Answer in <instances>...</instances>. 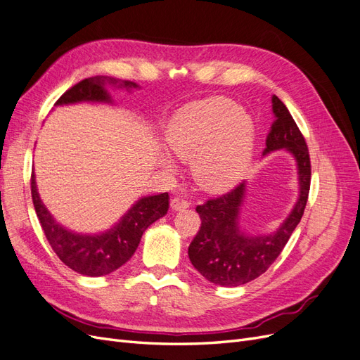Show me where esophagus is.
Returning <instances> with one entry per match:
<instances>
[{
  "label": "esophagus",
  "mask_w": 360,
  "mask_h": 360,
  "mask_svg": "<svg viewBox=\"0 0 360 360\" xmlns=\"http://www.w3.org/2000/svg\"><path fill=\"white\" fill-rule=\"evenodd\" d=\"M189 205H191V202L188 200L181 198V197H174L171 200V209L172 210H184V209H188Z\"/></svg>",
  "instance_id": "34e87169"
}]
</instances>
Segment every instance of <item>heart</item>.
<instances>
[{
    "mask_svg": "<svg viewBox=\"0 0 360 360\" xmlns=\"http://www.w3.org/2000/svg\"><path fill=\"white\" fill-rule=\"evenodd\" d=\"M167 144L181 160H191L198 186L210 192L233 188L246 174L254 150L250 117L224 97L188 105L171 120ZM168 169L174 163L163 158Z\"/></svg>",
    "mask_w": 360,
    "mask_h": 360,
    "instance_id": "b5f03b06",
    "label": "heart"
}]
</instances>
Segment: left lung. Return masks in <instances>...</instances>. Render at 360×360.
<instances>
[{"label": "left lung", "mask_w": 360, "mask_h": 360, "mask_svg": "<svg viewBox=\"0 0 360 360\" xmlns=\"http://www.w3.org/2000/svg\"><path fill=\"white\" fill-rule=\"evenodd\" d=\"M275 122L266 138L263 156L276 150L292 155L297 165L299 197L287 219L270 234L250 236L240 230V210L246 183L233 191L197 205L201 226L189 245L192 266L216 285L238 287L254 281L274 264L299 225L311 186V160L308 146L287 106L271 97Z\"/></svg>", "instance_id": "obj_1"}]
</instances>
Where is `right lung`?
I'll return each mask as SVG.
<instances>
[{"label": "right lung", "mask_w": 360, "mask_h": 360, "mask_svg": "<svg viewBox=\"0 0 360 360\" xmlns=\"http://www.w3.org/2000/svg\"><path fill=\"white\" fill-rule=\"evenodd\" d=\"M105 84L136 89L135 82L118 81L110 76L86 78L64 93L56 105H70L78 102L111 103V96ZM31 197L53 252L64 264L85 276H103L122 267L132 258L147 228L165 216L169 209L168 192L151 195L138 200L111 230L101 234H78L61 226L41 202L36 186L34 172L31 174Z\"/></svg>", "instance_id": "1"}]
</instances>
